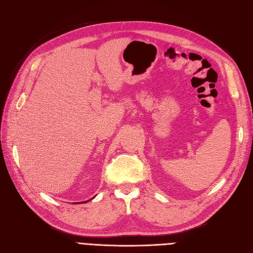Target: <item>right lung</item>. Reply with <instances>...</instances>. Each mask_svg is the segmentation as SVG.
I'll list each match as a JSON object with an SVG mask.
<instances>
[{"mask_svg": "<svg viewBox=\"0 0 253 253\" xmlns=\"http://www.w3.org/2000/svg\"><path fill=\"white\" fill-rule=\"evenodd\" d=\"M86 202H88V201H86ZM83 203H85V202H83Z\"/></svg>", "mask_w": 253, "mask_h": 253, "instance_id": "1", "label": "right lung"}]
</instances>
